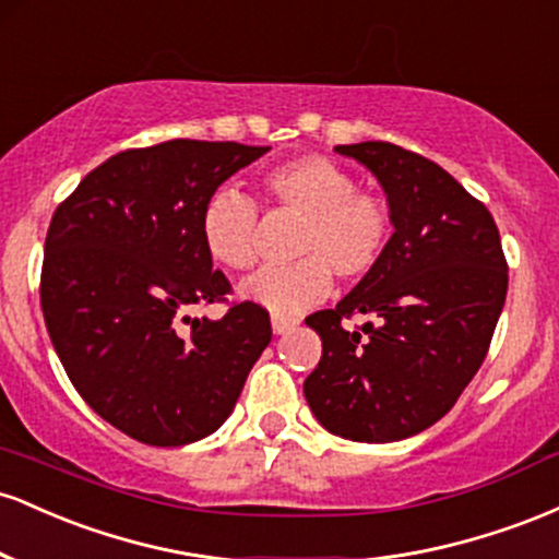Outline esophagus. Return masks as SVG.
Instances as JSON below:
<instances>
[{
  "mask_svg": "<svg viewBox=\"0 0 559 559\" xmlns=\"http://www.w3.org/2000/svg\"><path fill=\"white\" fill-rule=\"evenodd\" d=\"M271 325H273V333H275V336H281V333H286V331L297 329L299 320H297V318H292V316H281V312H273V316H271Z\"/></svg>",
  "mask_w": 559,
  "mask_h": 559,
  "instance_id": "obj_1",
  "label": "esophagus"
}]
</instances>
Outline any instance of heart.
I'll return each mask as SVG.
<instances>
[{"label": "heart", "instance_id": "obj_1", "mask_svg": "<svg viewBox=\"0 0 559 559\" xmlns=\"http://www.w3.org/2000/svg\"><path fill=\"white\" fill-rule=\"evenodd\" d=\"M275 204L301 217L294 241L299 260L265 265L241 281L239 294L281 316H297L329 297L333 273L360 281L376 271L391 239L386 199L357 189L355 176L320 155L275 165L262 178ZM204 252L217 265L243 271L254 262L258 207L241 191L217 189L199 215Z\"/></svg>", "mask_w": 559, "mask_h": 559}]
</instances>
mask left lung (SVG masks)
<instances>
[{"mask_svg":"<svg viewBox=\"0 0 559 559\" xmlns=\"http://www.w3.org/2000/svg\"><path fill=\"white\" fill-rule=\"evenodd\" d=\"M381 183L386 252L333 310L305 320L323 342L305 396L325 431L386 444L426 431L454 407L489 352L507 297L497 223L444 168L389 144L336 146ZM374 318L346 332L344 317Z\"/></svg>","mask_w":559,"mask_h":559,"instance_id":"left-lung-1","label":"left lung"}]
</instances>
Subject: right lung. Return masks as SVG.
<instances>
[{
  "instance_id": "obj_1",
  "label": "right lung",
  "mask_w": 559,
  "mask_h": 559,
  "mask_svg": "<svg viewBox=\"0 0 559 559\" xmlns=\"http://www.w3.org/2000/svg\"><path fill=\"white\" fill-rule=\"evenodd\" d=\"M267 150L176 139L120 152L88 173L49 223V338L88 407L131 439L183 447L215 433L271 344V318L254 301L177 333L191 307L230 292L199 234L204 202Z\"/></svg>"
}]
</instances>
